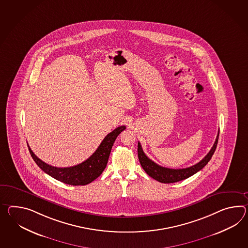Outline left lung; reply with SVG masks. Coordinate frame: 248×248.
<instances>
[{"mask_svg": "<svg viewBox=\"0 0 248 248\" xmlns=\"http://www.w3.org/2000/svg\"><path fill=\"white\" fill-rule=\"evenodd\" d=\"M218 134H219V131L217 133L216 140L212 146L211 151H209V153L200 162L193 165L192 167L180 169H168V168L161 167L146 156L145 153L142 151L140 143L138 142V157H139L140 163L148 175L152 177L153 179L160 182V183L170 184V183L182 181V180L186 179L188 177L194 175L201 169H203L208 162L211 160L212 155L217 148Z\"/></svg>", "mask_w": 248, "mask_h": 248, "instance_id": "left-lung-1", "label": "left lung"}]
</instances>
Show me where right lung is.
Returning a JSON list of instances; mask_svg holds the SVG:
<instances>
[{
	"instance_id": "obj_1",
	"label": "right lung",
	"mask_w": 248,
	"mask_h": 248,
	"mask_svg": "<svg viewBox=\"0 0 248 248\" xmlns=\"http://www.w3.org/2000/svg\"><path fill=\"white\" fill-rule=\"evenodd\" d=\"M126 127L124 125L115 128L113 132L108 133L104 138L100 145L98 146L97 151H95L87 160L70 168H56L45 163L40 158L36 157L34 152L31 151L30 146L28 145V147L29 151L31 152V157L45 173L54 177L56 180L62 182L67 185L85 186L94 181L102 174L104 169L107 167L111 149L116 137Z\"/></svg>"
}]
</instances>
